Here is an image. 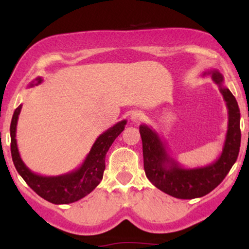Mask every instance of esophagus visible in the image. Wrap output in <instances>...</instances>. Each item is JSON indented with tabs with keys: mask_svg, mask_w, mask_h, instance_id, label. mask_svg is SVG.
Instances as JSON below:
<instances>
[{
	"mask_svg": "<svg viewBox=\"0 0 249 249\" xmlns=\"http://www.w3.org/2000/svg\"><path fill=\"white\" fill-rule=\"evenodd\" d=\"M142 119H144V115L142 112H139V111H134V112H132V115H131V121L133 123H141Z\"/></svg>",
	"mask_w": 249,
	"mask_h": 249,
	"instance_id": "34e87169",
	"label": "esophagus"
}]
</instances>
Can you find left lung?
Returning <instances> with one entry per match:
<instances>
[{"instance_id":"1","label":"left lung","mask_w":249,"mask_h":249,"mask_svg":"<svg viewBox=\"0 0 249 249\" xmlns=\"http://www.w3.org/2000/svg\"><path fill=\"white\" fill-rule=\"evenodd\" d=\"M206 75H210L213 82L218 84L228 108V126L224 148L215 161L202 167H182L168 154L166 145L156 131L147 125L139 126L147 179L162 192L178 199L206 196L225 179L239 156L241 131L238 102L232 92L224 87V76L218 70L204 72V76Z\"/></svg>"}]
</instances>
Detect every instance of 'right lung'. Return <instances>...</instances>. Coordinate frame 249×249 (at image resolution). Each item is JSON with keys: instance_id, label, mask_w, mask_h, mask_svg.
I'll list each match as a JSON object with an SVG mask.
<instances>
[{"instance_id": "add662e5", "label": "right lung", "mask_w": 249, "mask_h": 249, "mask_svg": "<svg viewBox=\"0 0 249 249\" xmlns=\"http://www.w3.org/2000/svg\"><path fill=\"white\" fill-rule=\"evenodd\" d=\"M42 83V77L37 78L30 84V87ZM22 105L16 108L10 124V150L14 165L17 172L43 199L55 205H65L78 201L89 193L92 192L103 179L105 170V156L115 139L123 132L126 125V121H122L107 128L96 139L90 152L83 161V164L75 171L61 174L56 177H45L34 173L29 170L19 156L16 142V126L18 121Z\"/></svg>"}]
</instances>
